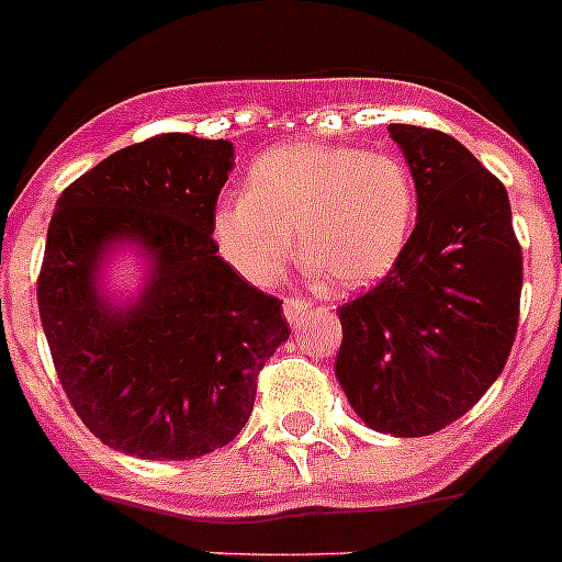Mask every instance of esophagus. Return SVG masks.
<instances>
[{
    "instance_id": "esophagus-1",
    "label": "esophagus",
    "mask_w": 562,
    "mask_h": 562,
    "mask_svg": "<svg viewBox=\"0 0 562 562\" xmlns=\"http://www.w3.org/2000/svg\"><path fill=\"white\" fill-rule=\"evenodd\" d=\"M312 312V303H306L303 297H286L284 301V317L290 326H297V323H303V317Z\"/></svg>"
}]
</instances>
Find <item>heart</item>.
I'll use <instances>...</instances> for the list:
<instances>
[{
	"label": "heart",
	"instance_id": "1",
	"mask_svg": "<svg viewBox=\"0 0 562 562\" xmlns=\"http://www.w3.org/2000/svg\"><path fill=\"white\" fill-rule=\"evenodd\" d=\"M418 223V187L393 153L323 142L272 147L247 169V194L211 211V239L247 284L270 286L295 256L339 292L398 267Z\"/></svg>",
	"mask_w": 562,
	"mask_h": 562
}]
</instances>
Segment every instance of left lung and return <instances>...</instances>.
Here are the masks:
<instances>
[{"label":"left lung","instance_id":"8db88e82","mask_svg":"<svg viewBox=\"0 0 562 562\" xmlns=\"http://www.w3.org/2000/svg\"><path fill=\"white\" fill-rule=\"evenodd\" d=\"M418 187V223L398 267L339 306L337 382L364 426L435 435L491 390L521 301V245L507 189L457 138L390 125Z\"/></svg>","mask_w":562,"mask_h":562}]
</instances>
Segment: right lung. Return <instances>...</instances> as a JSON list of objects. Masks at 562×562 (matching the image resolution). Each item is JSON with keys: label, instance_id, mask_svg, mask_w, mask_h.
I'll return each instance as SVG.
<instances>
[{"label": "right lung", "instance_id": "obj_1", "mask_svg": "<svg viewBox=\"0 0 562 562\" xmlns=\"http://www.w3.org/2000/svg\"><path fill=\"white\" fill-rule=\"evenodd\" d=\"M234 144L167 133L113 153L55 203L38 312L55 370L94 437L142 460H198L241 431L261 364L290 339L281 301L217 256L211 211ZM136 249L143 286L106 292Z\"/></svg>", "mask_w": 562, "mask_h": 562}]
</instances>
